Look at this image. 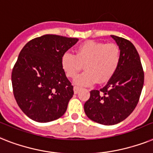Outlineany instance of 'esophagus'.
Segmentation results:
<instances>
[{"mask_svg": "<svg viewBox=\"0 0 153 153\" xmlns=\"http://www.w3.org/2000/svg\"><path fill=\"white\" fill-rule=\"evenodd\" d=\"M79 89H80V87L77 86V85H74V94H78V93H79Z\"/></svg>", "mask_w": 153, "mask_h": 153, "instance_id": "1", "label": "esophagus"}]
</instances>
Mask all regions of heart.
Instances as JSON below:
<instances>
[{
    "instance_id": "obj_1",
    "label": "heart",
    "mask_w": 153,
    "mask_h": 153,
    "mask_svg": "<svg viewBox=\"0 0 153 153\" xmlns=\"http://www.w3.org/2000/svg\"><path fill=\"white\" fill-rule=\"evenodd\" d=\"M121 59V51L115 43L87 41L77 47L75 54L65 53L62 56V68L67 76L74 79L84 65L85 71L75 79L80 85H90L97 81L105 83L112 78Z\"/></svg>"
}]
</instances>
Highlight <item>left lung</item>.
<instances>
[{"mask_svg":"<svg viewBox=\"0 0 153 153\" xmlns=\"http://www.w3.org/2000/svg\"><path fill=\"white\" fill-rule=\"evenodd\" d=\"M121 51L117 71L107 85L90 91L84 111L91 120L103 125H115L134 110L144 85V71L134 45L129 40L111 35Z\"/></svg>","mask_w":153,"mask_h":153,"instance_id":"1","label":"left lung"}]
</instances>
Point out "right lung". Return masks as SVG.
I'll return each mask as SVG.
<instances>
[{
	"instance_id": "add662e5",
	"label": "right lung",
	"mask_w": 153,
	"mask_h": 153,
	"mask_svg": "<svg viewBox=\"0 0 153 153\" xmlns=\"http://www.w3.org/2000/svg\"><path fill=\"white\" fill-rule=\"evenodd\" d=\"M78 38L45 34L28 42L12 68L13 94L19 107L38 123L53 121L65 113L74 95L61 59Z\"/></svg>"
}]
</instances>
